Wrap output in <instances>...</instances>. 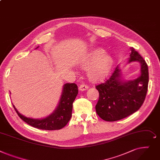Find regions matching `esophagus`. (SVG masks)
Here are the masks:
<instances>
[{
    "label": "esophagus",
    "instance_id": "esophagus-1",
    "mask_svg": "<svg viewBox=\"0 0 160 160\" xmlns=\"http://www.w3.org/2000/svg\"><path fill=\"white\" fill-rule=\"evenodd\" d=\"M88 88H89V87L88 85H87V84H81V85H80L79 89L81 91H84V90H87Z\"/></svg>",
    "mask_w": 160,
    "mask_h": 160
}]
</instances>
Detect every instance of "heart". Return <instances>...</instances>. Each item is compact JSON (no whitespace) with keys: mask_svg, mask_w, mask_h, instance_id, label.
Here are the masks:
<instances>
[{"mask_svg":"<svg viewBox=\"0 0 160 160\" xmlns=\"http://www.w3.org/2000/svg\"><path fill=\"white\" fill-rule=\"evenodd\" d=\"M113 64V59L106 55V52L100 48L93 49L81 61L82 67L88 68V76L93 81H99L105 78Z\"/></svg>","mask_w":160,"mask_h":160,"instance_id":"1","label":"heart"}]
</instances>
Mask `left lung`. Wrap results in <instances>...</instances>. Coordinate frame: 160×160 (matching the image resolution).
Here are the masks:
<instances>
[{
  "mask_svg": "<svg viewBox=\"0 0 160 160\" xmlns=\"http://www.w3.org/2000/svg\"><path fill=\"white\" fill-rule=\"evenodd\" d=\"M130 51L127 63L138 62L140 64L139 76L134 80L125 81L118 66L109 79L96 87L99 93L96 110L105 121H118L132 114L145 101L148 84V66L132 47Z\"/></svg>",
  "mask_w": 160,
  "mask_h": 160,
  "instance_id": "1",
  "label": "left lung"
}]
</instances>
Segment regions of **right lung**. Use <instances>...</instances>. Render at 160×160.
Instances as JSON below:
<instances>
[{"mask_svg":"<svg viewBox=\"0 0 160 160\" xmlns=\"http://www.w3.org/2000/svg\"><path fill=\"white\" fill-rule=\"evenodd\" d=\"M38 48L39 46L35 49ZM78 93L77 84L75 83L64 84L57 107L51 114L42 119L27 118L20 114L15 107L13 105V106L18 116L28 125L41 130H59L67 125L70 121L72 117L73 102Z\"/></svg>","mask_w":160,"mask_h":160,"instance_id":"1","label":"right lung"}]
</instances>
